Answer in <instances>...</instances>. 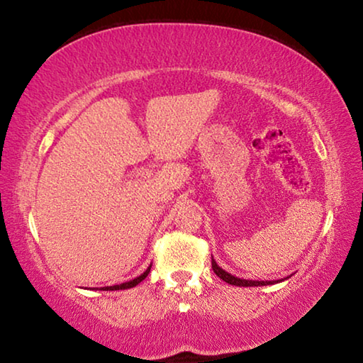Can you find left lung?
Returning a JSON list of instances; mask_svg holds the SVG:
<instances>
[{"label": "left lung", "instance_id": "8db88e82", "mask_svg": "<svg viewBox=\"0 0 363 363\" xmlns=\"http://www.w3.org/2000/svg\"><path fill=\"white\" fill-rule=\"evenodd\" d=\"M211 266H213V270H214V274L218 275L219 279H223L225 284H229V285H235V286H266V285H274V284H279V281H281V280H245V279H238V277H235V275H232V274H229V272H225V270L223 269V267H219L218 266V262L213 259L211 257ZM288 279V277H286Z\"/></svg>", "mask_w": 363, "mask_h": 363}]
</instances>
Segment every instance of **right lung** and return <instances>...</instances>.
Listing matches in <instances>:
<instances>
[{
    "label": "right lung",
    "mask_w": 363,
    "mask_h": 363,
    "mask_svg": "<svg viewBox=\"0 0 363 363\" xmlns=\"http://www.w3.org/2000/svg\"><path fill=\"white\" fill-rule=\"evenodd\" d=\"M150 267L152 266H149L147 267V270L144 274H140L139 277H136V279H133V280H130V281H125V284H120V285H113V286H102L101 290L102 291H115V290H128V288H133V286H136L138 284H140V281H143L147 275H149V272H150Z\"/></svg>",
    "instance_id": "1"
}]
</instances>
